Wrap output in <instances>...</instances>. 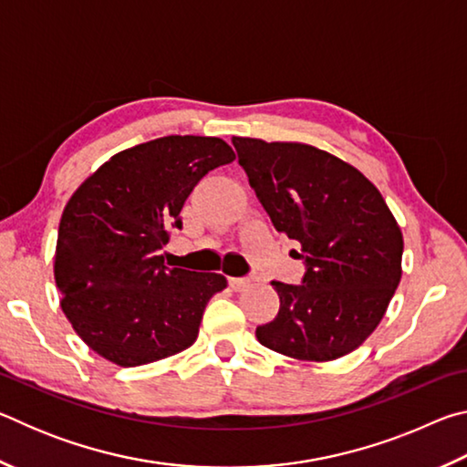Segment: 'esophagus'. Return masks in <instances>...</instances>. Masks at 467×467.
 <instances>
[{"mask_svg":"<svg viewBox=\"0 0 467 467\" xmlns=\"http://www.w3.org/2000/svg\"><path fill=\"white\" fill-rule=\"evenodd\" d=\"M228 286H231L234 292H241L249 286L247 278H228Z\"/></svg>","mask_w":467,"mask_h":467,"instance_id":"34e87169","label":"esophagus"}]
</instances>
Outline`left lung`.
Wrapping results in <instances>:
<instances>
[{"label": "left lung", "mask_w": 467, "mask_h": 467, "mask_svg": "<svg viewBox=\"0 0 467 467\" xmlns=\"http://www.w3.org/2000/svg\"><path fill=\"white\" fill-rule=\"evenodd\" d=\"M239 164L275 231L300 243V286L272 282L275 317L259 344L284 357H346L381 323L401 280L398 220L370 181L342 158L300 141L233 138Z\"/></svg>", "instance_id": "1"}]
</instances>
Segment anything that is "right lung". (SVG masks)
I'll list each match as a JSON object with an SVG mask.
<instances>
[{"instance_id":"add662e5","label":"right lung","mask_w":467,"mask_h":467,"mask_svg":"<svg viewBox=\"0 0 467 467\" xmlns=\"http://www.w3.org/2000/svg\"><path fill=\"white\" fill-rule=\"evenodd\" d=\"M233 161L220 138H158L110 156L69 197L55 284L67 321L99 357L140 367L195 342L205 305L226 278L167 267L158 251L181 228L200 179Z\"/></svg>"}]
</instances>
